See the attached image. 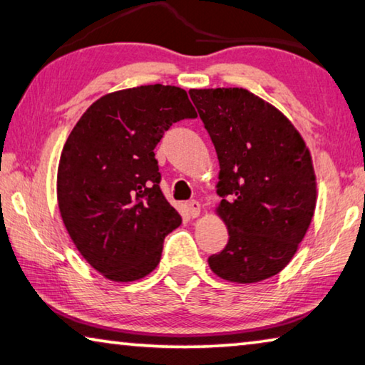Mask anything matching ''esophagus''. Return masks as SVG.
Instances as JSON below:
<instances>
[{
  "mask_svg": "<svg viewBox=\"0 0 365 365\" xmlns=\"http://www.w3.org/2000/svg\"><path fill=\"white\" fill-rule=\"evenodd\" d=\"M187 207H188V212H190V215H191V217H193V219H196L197 215L201 214V205H200V202H197L196 200H191V201H188Z\"/></svg>",
  "mask_w": 365,
  "mask_h": 365,
  "instance_id": "esophagus-1",
  "label": "esophagus"
}]
</instances>
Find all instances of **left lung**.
Wrapping results in <instances>:
<instances>
[{"label":"left lung","instance_id":"obj_1","mask_svg":"<svg viewBox=\"0 0 365 365\" xmlns=\"http://www.w3.org/2000/svg\"><path fill=\"white\" fill-rule=\"evenodd\" d=\"M190 96L217 153L215 211L228 230L209 267L235 283L274 277L298 251L316 209L311 153L293 123L248 90H190Z\"/></svg>","mask_w":365,"mask_h":365}]
</instances>
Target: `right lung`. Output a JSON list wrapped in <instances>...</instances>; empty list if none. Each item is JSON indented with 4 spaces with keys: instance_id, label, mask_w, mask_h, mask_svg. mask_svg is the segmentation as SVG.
Wrapping results in <instances>:
<instances>
[{
    "instance_id": "1",
    "label": "right lung",
    "mask_w": 365,
    "mask_h": 365,
    "mask_svg": "<svg viewBox=\"0 0 365 365\" xmlns=\"http://www.w3.org/2000/svg\"><path fill=\"white\" fill-rule=\"evenodd\" d=\"M195 117L187 91L156 83L101 96L72 128L58 168L61 217L106 279H143L182 224L160 191L154 148L172 123Z\"/></svg>"
}]
</instances>
